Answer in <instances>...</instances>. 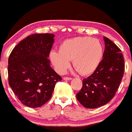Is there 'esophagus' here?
<instances>
[{"label":"esophagus","instance_id":"1","mask_svg":"<svg viewBox=\"0 0 132 132\" xmlns=\"http://www.w3.org/2000/svg\"><path fill=\"white\" fill-rule=\"evenodd\" d=\"M63 79L64 81H70V80H71L72 78H70V77H64Z\"/></svg>","mask_w":132,"mask_h":132}]
</instances>
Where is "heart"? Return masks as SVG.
<instances>
[{"mask_svg": "<svg viewBox=\"0 0 132 132\" xmlns=\"http://www.w3.org/2000/svg\"><path fill=\"white\" fill-rule=\"evenodd\" d=\"M103 47L99 40L92 37H77L64 40L59 51H51L50 60L57 70L63 73L72 61L74 68L82 75L95 72L101 62Z\"/></svg>", "mask_w": 132, "mask_h": 132, "instance_id": "obj_1", "label": "heart"}]
</instances>
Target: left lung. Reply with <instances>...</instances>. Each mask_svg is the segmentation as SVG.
Wrapping results in <instances>:
<instances>
[{"mask_svg":"<svg viewBox=\"0 0 132 132\" xmlns=\"http://www.w3.org/2000/svg\"><path fill=\"white\" fill-rule=\"evenodd\" d=\"M103 59L92 75L83 80V87L77 94V100L87 109H96L106 104L114 96L125 71L121 49L104 36Z\"/></svg>","mask_w":132,"mask_h":132,"instance_id":"8db88e82","label":"left lung"}]
</instances>
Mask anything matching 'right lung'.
<instances>
[{"label": "right lung", "mask_w": 132, "mask_h": 132, "mask_svg": "<svg viewBox=\"0 0 132 132\" xmlns=\"http://www.w3.org/2000/svg\"><path fill=\"white\" fill-rule=\"evenodd\" d=\"M53 34H34L20 42L8 60L9 84L21 103L38 108L51 97L62 77L48 59L54 43Z\"/></svg>", "instance_id": "add662e5"}]
</instances>
